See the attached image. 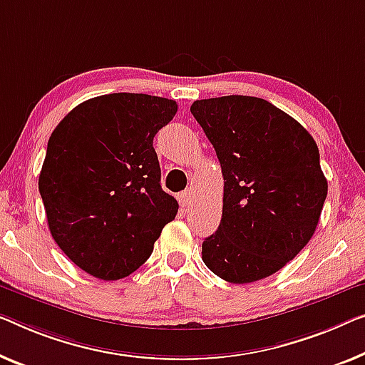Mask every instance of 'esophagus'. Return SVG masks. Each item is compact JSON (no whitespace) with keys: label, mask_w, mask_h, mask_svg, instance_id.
Here are the masks:
<instances>
[{"label":"esophagus","mask_w":365,"mask_h":365,"mask_svg":"<svg viewBox=\"0 0 365 365\" xmlns=\"http://www.w3.org/2000/svg\"><path fill=\"white\" fill-rule=\"evenodd\" d=\"M192 198H193V192H192V188H187L185 190V192H182L180 195H178V201H180V205H188L190 201H192Z\"/></svg>","instance_id":"1"}]
</instances>
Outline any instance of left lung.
<instances>
[{"mask_svg": "<svg viewBox=\"0 0 365 365\" xmlns=\"http://www.w3.org/2000/svg\"><path fill=\"white\" fill-rule=\"evenodd\" d=\"M190 111L213 144L225 178L222 216L201 259L231 284L265 279L307 246L328 195L314 139L272 103L230 95Z\"/></svg>", "mask_w": 365, "mask_h": 365, "instance_id": "1", "label": "left lung"}]
</instances>
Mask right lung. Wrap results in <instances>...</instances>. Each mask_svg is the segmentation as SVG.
<instances>
[{
	"mask_svg": "<svg viewBox=\"0 0 365 365\" xmlns=\"http://www.w3.org/2000/svg\"><path fill=\"white\" fill-rule=\"evenodd\" d=\"M175 113L167 98L111 93L83 101L53 129L39 192L53 241L86 274H133L175 217L152 145Z\"/></svg>",
	"mask_w": 365,
	"mask_h": 365,
	"instance_id": "right-lung-1",
	"label": "right lung"
}]
</instances>
